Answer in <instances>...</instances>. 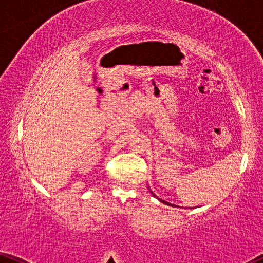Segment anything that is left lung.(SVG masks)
Here are the masks:
<instances>
[{
  "mask_svg": "<svg viewBox=\"0 0 263 263\" xmlns=\"http://www.w3.org/2000/svg\"><path fill=\"white\" fill-rule=\"evenodd\" d=\"M163 202V201H162ZM164 203H166V202H164ZM167 204H170V203H167Z\"/></svg>",
  "mask_w": 263,
  "mask_h": 263,
  "instance_id": "obj_1",
  "label": "left lung"
}]
</instances>
